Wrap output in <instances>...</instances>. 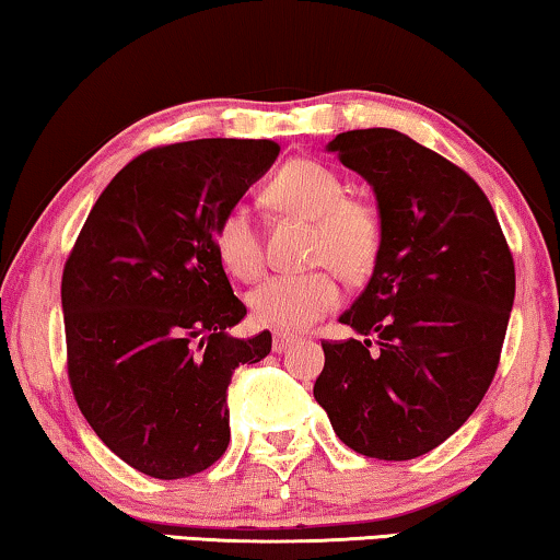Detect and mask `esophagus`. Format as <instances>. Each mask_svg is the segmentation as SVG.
Masks as SVG:
<instances>
[{"label":"esophagus","instance_id":"obj_1","mask_svg":"<svg viewBox=\"0 0 560 560\" xmlns=\"http://www.w3.org/2000/svg\"><path fill=\"white\" fill-rule=\"evenodd\" d=\"M295 343V336H288V334H275L272 339V351L275 354H282V351H288L290 347Z\"/></svg>","mask_w":560,"mask_h":560}]
</instances>
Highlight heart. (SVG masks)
<instances>
[{"label":"heart","instance_id":"obj_1","mask_svg":"<svg viewBox=\"0 0 560 560\" xmlns=\"http://www.w3.org/2000/svg\"><path fill=\"white\" fill-rule=\"evenodd\" d=\"M275 209L313 221L308 259L331 265L303 275H275L249 293L255 324L298 334L331 313L341 301L339 270L359 280L372 270L382 249V221L370 201L347 196L341 175L316 160H293L267 186ZM213 247L234 278L255 280L262 272V247L247 206H232L213 229Z\"/></svg>","mask_w":560,"mask_h":560}]
</instances>
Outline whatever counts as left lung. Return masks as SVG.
Here are the masks:
<instances>
[{
    "label": "left lung",
    "mask_w": 560,
    "mask_h": 560,
    "mask_svg": "<svg viewBox=\"0 0 560 560\" xmlns=\"http://www.w3.org/2000/svg\"><path fill=\"white\" fill-rule=\"evenodd\" d=\"M328 152L377 196L382 249L324 341L313 397L357 454L408 462L462 428L492 385L515 301V262L474 178L397 129H351Z\"/></svg>",
    "instance_id": "left-lung-1"
}]
</instances>
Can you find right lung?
<instances>
[{"label": "right lung", "mask_w": 560, "mask_h": 560, "mask_svg": "<svg viewBox=\"0 0 560 560\" xmlns=\"http://www.w3.org/2000/svg\"><path fill=\"white\" fill-rule=\"evenodd\" d=\"M272 140H194L142 152L114 175L63 267L68 380L98 439L132 469L183 479L229 446L226 389L270 331L247 316L213 247L221 213L270 171Z\"/></svg>", "instance_id": "add662e5"}]
</instances>
